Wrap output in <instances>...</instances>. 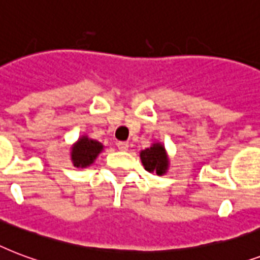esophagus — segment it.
Listing matches in <instances>:
<instances>
[{
	"instance_id": "1",
	"label": "esophagus",
	"mask_w": 260,
	"mask_h": 260,
	"mask_svg": "<svg viewBox=\"0 0 260 260\" xmlns=\"http://www.w3.org/2000/svg\"><path fill=\"white\" fill-rule=\"evenodd\" d=\"M116 146H118V149H119V150H127L128 142H126V141H119V142L116 144Z\"/></svg>"
}]
</instances>
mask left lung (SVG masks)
Listing matches in <instances>:
<instances>
[{
  "mask_svg": "<svg viewBox=\"0 0 260 260\" xmlns=\"http://www.w3.org/2000/svg\"><path fill=\"white\" fill-rule=\"evenodd\" d=\"M140 156L142 166L145 167V170L148 172H156V174L161 176L168 170L170 160H168V156H167L164 145L160 144V142H156L150 148L141 150Z\"/></svg>",
  "mask_w": 260,
  "mask_h": 260,
  "instance_id": "8db88e82",
  "label": "left lung"
}]
</instances>
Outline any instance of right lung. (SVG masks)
<instances>
[{
    "mask_svg": "<svg viewBox=\"0 0 260 260\" xmlns=\"http://www.w3.org/2000/svg\"><path fill=\"white\" fill-rule=\"evenodd\" d=\"M103 150V145L96 140H90L86 136L78 138V141L72 146V161L77 168H86L92 166Z\"/></svg>",
    "mask_w": 260,
    "mask_h": 260,
    "instance_id": "obj_1",
    "label": "right lung"
}]
</instances>
